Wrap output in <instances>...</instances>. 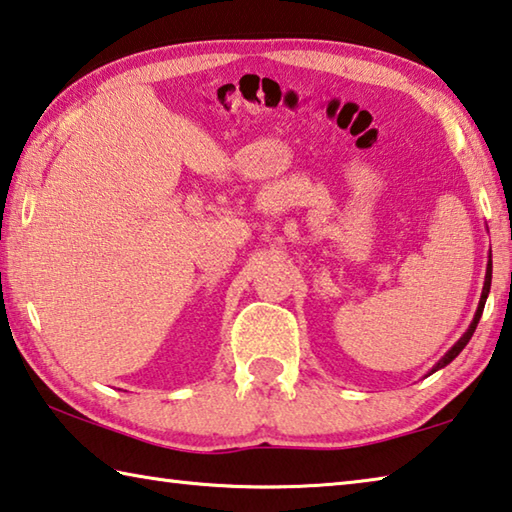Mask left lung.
<instances>
[{"mask_svg":"<svg viewBox=\"0 0 512 512\" xmlns=\"http://www.w3.org/2000/svg\"><path fill=\"white\" fill-rule=\"evenodd\" d=\"M490 282H492V255L488 257V266H486V282H483V291H481V300H479V306H477V313H475V318H472V322H470V327H468V331L463 333V336L454 342V347L445 353V356L436 362V365L432 367V371L430 374H434V371H439V369H443L445 365H450V362L459 356V353L463 351V347L468 345L470 342V338H472V333H475V329H477V324H479V320H481V313H483V306H486V300H488V293H490Z\"/></svg>","mask_w":512,"mask_h":512,"instance_id":"1","label":"left lung"}]
</instances>
